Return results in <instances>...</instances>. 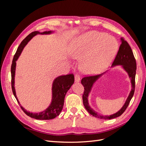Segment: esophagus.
<instances>
[{"label": "esophagus", "mask_w": 146, "mask_h": 146, "mask_svg": "<svg viewBox=\"0 0 146 146\" xmlns=\"http://www.w3.org/2000/svg\"><path fill=\"white\" fill-rule=\"evenodd\" d=\"M80 76H79L77 74H76V76H75V82L77 83H78L79 82H80Z\"/></svg>", "instance_id": "34e87169"}]
</instances>
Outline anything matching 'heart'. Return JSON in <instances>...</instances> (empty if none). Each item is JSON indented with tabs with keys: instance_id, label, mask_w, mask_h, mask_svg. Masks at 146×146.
Returning a JSON list of instances; mask_svg holds the SVG:
<instances>
[{
	"instance_id": "1",
	"label": "heart",
	"mask_w": 146,
	"mask_h": 146,
	"mask_svg": "<svg viewBox=\"0 0 146 146\" xmlns=\"http://www.w3.org/2000/svg\"><path fill=\"white\" fill-rule=\"evenodd\" d=\"M117 48V42L113 36L90 31L73 39L70 55L74 59L82 58L81 69L84 72L97 74L108 67Z\"/></svg>"
}]
</instances>
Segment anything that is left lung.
Segmentation results:
<instances>
[{
	"label": "left lung",
	"mask_w": 146,
	"mask_h": 146,
	"mask_svg": "<svg viewBox=\"0 0 146 146\" xmlns=\"http://www.w3.org/2000/svg\"><path fill=\"white\" fill-rule=\"evenodd\" d=\"M121 44L119 47V49L118 50L117 54L116 56L113 63L112 64L111 68L114 67L116 66H121L123 70L128 74V76L130 79L131 84V89L130 92V94L125 101V102L122 106V107L116 113L113 114L111 115H102L94 111V110L91 108L90 106L88 103V96L91 91V90L94 84L98 81L99 79L107 72L98 75V76H92L85 77L82 79L81 83L84 86V93L83 94V103L84 107L86 108L90 114L92 116H94L97 118H99L100 119H111L120 116L121 114L125 111V110L127 108L130 102L133 98L135 88V76H136V60L134 57L133 52L131 48L128 43L123 38H121Z\"/></svg>",
	"instance_id": "left-lung-1"
}]
</instances>
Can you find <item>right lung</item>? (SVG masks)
Returning <instances> with one entry per match:
<instances>
[{
	"mask_svg": "<svg viewBox=\"0 0 146 146\" xmlns=\"http://www.w3.org/2000/svg\"><path fill=\"white\" fill-rule=\"evenodd\" d=\"M54 33V31H48L40 33L38 31H35L29 34L24 40L21 42L19 46L17 49L16 54L13 57L11 68V88L13 93L16 98L17 102L19 104L18 99L17 98L16 94V91L15 88V70L16 66V61L19 58V56L23 52L24 47L27 45V44L33 36H36V35H50ZM74 82V74H68L66 76H60L57 77L54 79L52 83V97L51 103L49 106L42 111L36 113H33L27 111L22 106H21V109L23 111L27 114V116L35 119L39 120H50V119H54L58 116L62 110L64 105V98L67 93L68 91L70 88L73 85Z\"/></svg>",
	"mask_w": 146,
	"mask_h": 146,
	"instance_id": "obj_1",
	"label": "right lung"
}]
</instances>
